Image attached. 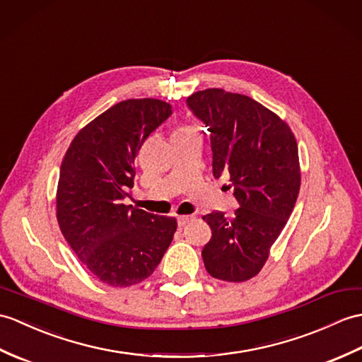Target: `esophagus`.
I'll return each instance as SVG.
<instances>
[{
	"label": "esophagus",
	"mask_w": 362,
	"mask_h": 362,
	"mask_svg": "<svg viewBox=\"0 0 362 362\" xmlns=\"http://www.w3.org/2000/svg\"><path fill=\"white\" fill-rule=\"evenodd\" d=\"M192 219H194V216H177V223L179 226H185Z\"/></svg>",
	"instance_id": "34e87169"
}]
</instances>
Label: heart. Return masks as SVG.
Listing matches in <instances>:
<instances>
[{
    "label": "heart",
    "mask_w": 362,
    "mask_h": 362,
    "mask_svg": "<svg viewBox=\"0 0 362 362\" xmlns=\"http://www.w3.org/2000/svg\"><path fill=\"white\" fill-rule=\"evenodd\" d=\"M188 132H191L189 129H187V128H183V129H180L179 131V134H188Z\"/></svg>",
    "instance_id": "obj_1"
}]
</instances>
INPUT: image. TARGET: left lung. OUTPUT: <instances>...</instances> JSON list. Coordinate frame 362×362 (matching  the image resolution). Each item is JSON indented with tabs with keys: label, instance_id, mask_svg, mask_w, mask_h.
<instances>
[{
	"label": "left lung",
	"instance_id": "left-lung-1",
	"mask_svg": "<svg viewBox=\"0 0 362 362\" xmlns=\"http://www.w3.org/2000/svg\"><path fill=\"white\" fill-rule=\"evenodd\" d=\"M187 105L209 131L216 179L228 177L239 208L204 216L211 239L202 250L216 279L243 282L267 262L300 188L296 139L288 124L256 100L223 89L199 90Z\"/></svg>",
	"mask_w": 362,
	"mask_h": 362
}]
</instances>
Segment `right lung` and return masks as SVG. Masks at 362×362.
<instances>
[{
    "label": "right lung",
    "mask_w": 362,
    "mask_h": 362,
    "mask_svg": "<svg viewBox=\"0 0 362 362\" xmlns=\"http://www.w3.org/2000/svg\"><path fill=\"white\" fill-rule=\"evenodd\" d=\"M173 114L156 98H131L86 124L66 151L57 188V221L81 264L111 287H131L154 273L177 221L124 205L136 157Z\"/></svg>",
    "instance_id": "obj_1"
}]
</instances>
